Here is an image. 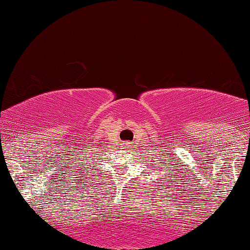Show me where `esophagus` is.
<instances>
[{"label": "esophagus", "mask_w": 250, "mask_h": 250, "mask_svg": "<svg viewBox=\"0 0 250 250\" xmlns=\"http://www.w3.org/2000/svg\"><path fill=\"white\" fill-rule=\"evenodd\" d=\"M125 148H129V143H125Z\"/></svg>", "instance_id": "34e87169"}]
</instances>
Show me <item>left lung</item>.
Instances as JSON below:
<instances>
[{"label": "left lung", "mask_w": 250, "mask_h": 250, "mask_svg": "<svg viewBox=\"0 0 250 250\" xmlns=\"http://www.w3.org/2000/svg\"><path fill=\"white\" fill-rule=\"evenodd\" d=\"M168 170H169V169H168ZM167 176H168V174H167ZM167 176H166V179H167ZM168 181V180H167Z\"/></svg>", "instance_id": "1"}]
</instances>
